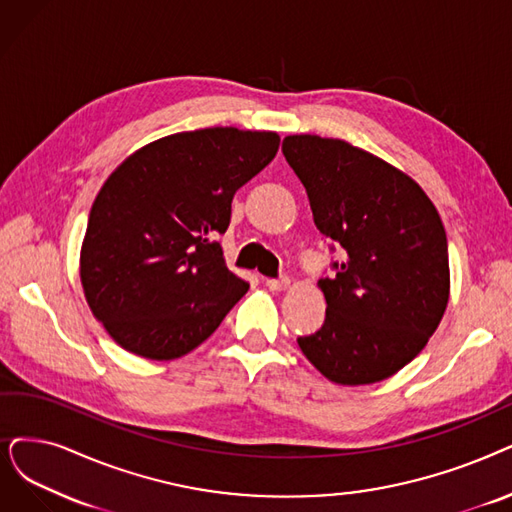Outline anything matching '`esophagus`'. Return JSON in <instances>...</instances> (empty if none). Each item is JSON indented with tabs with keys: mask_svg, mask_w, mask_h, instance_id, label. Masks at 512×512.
I'll use <instances>...</instances> for the list:
<instances>
[{
	"mask_svg": "<svg viewBox=\"0 0 512 512\" xmlns=\"http://www.w3.org/2000/svg\"><path fill=\"white\" fill-rule=\"evenodd\" d=\"M267 288L273 292H281L290 288V279L288 277H277V279H267Z\"/></svg>",
	"mask_w": 512,
	"mask_h": 512,
	"instance_id": "1",
	"label": "esophagus"
}]
</instances>
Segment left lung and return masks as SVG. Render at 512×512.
<instances>
[{
  "mask_svg": "<svg viewBox=\"0 0 512 512\" xmlns=\"http://www.w3.org/2000/svg\"><path fill=\"white\" fill-rule=\"evenodd\" d=\"M281 151L319 233L342 250L334 275L319 279L325 321L298 338L300 351L336 384L391 378L424 349L449 300L439 212L418 182L344 140L296 134Z\"/></svg>",
  "mask_w": 512,
  "mask_h": 512,
  "instance_id": "8db88e82",
  "label": "left lung"
}]
</instances>
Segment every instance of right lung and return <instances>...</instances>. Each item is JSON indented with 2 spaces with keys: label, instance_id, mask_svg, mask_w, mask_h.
Wrapping results in <instances>:
<instances>
[{
  "label": "right lung",
  "instance_id": "right-lung-1",
  "mask_svg": "<svg viewBox=\"0 0 512 512\" xmlns=\"http://www.w3.org/2000/svg\"><path fill=\"white\" fill-rule=\"evenodd\" d=\"M275 132L203 128L132 153L96 195L79 277L94 317L134 355L168 361L214 334L250 285L220 243L237 189L273 161Z\"/></svg>",
  "mask_w": 512,
  "mask_h": 512
}]
</instances>
